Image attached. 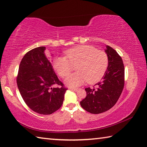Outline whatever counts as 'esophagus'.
Instances as JSON below:
<instances>
[{"label": "esophagus", "mask_w": 147, "mask_h": 147, "mask_svg": "<svg viewBox=\"0 0 147 147\" xmlns=\"http://www.w3.org/2000/svg\"><path fill=\"white\" fill-rule=\"evenodd\" d=\"M70 89L72 90H74V91L76 92V91H78V90L79 89H78V88H70Z\"/></svg>", "instance_id": "34e87169"}]
</instances>
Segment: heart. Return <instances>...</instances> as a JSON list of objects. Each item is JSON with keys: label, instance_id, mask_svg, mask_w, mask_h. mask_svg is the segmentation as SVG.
Wrapping results in <instances>:
<instances>
[{"label": "heart", "instance_id": "b5f03b06", "mask_svg": "<svg viewBox=\"0 0 147 147\" xmlns=\"http://www.w3.org/2000/svg\"><path fill=\"white\" fill-rule=\"evenodd\" d=\"M65 57H57L53 62L54 68L61 77L67 75L75 66L76 73L69 74L65 79L67 85L76 87L87 81L92 84L102 78L109 64L105 53L95 47L82 46L69 49Z\"/></svg>", "mask_w": 147, "mask_h": 147}]
</instances>
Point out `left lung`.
<instances>
[{
    "label": "left lung",
    "instance_id": "obj_1",
    "mask_svg": "<svg viewBox=\"0 0 147 147\" xmlns=\"http://www.w3.org/2000/svg\"><path fill=\"white\" fill-rule=\"evenodd\" d=\"M109 64L101 82L96 87L85 88L87 96L80 105L91 114H100L109 110L115 105L124 87L125 69L121 57L113 48L106 46Z\"/></svg>",
    "mask_w": 147,
    "mask_h": 147
}]
</instances>
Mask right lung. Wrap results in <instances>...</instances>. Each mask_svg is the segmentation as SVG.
Here are the masks:
<instances>
[{
	"instance_id": "add662e5",
	"label": "right lung",
	"mask_w": 147,
	"mask_h": 147,
	"mask_svg": "<svg viewBox=\"0 0 147 147\" xmlns=\"http://www.w3.org/2000/svg\"><path fill=\"white\" fill-rule=\"evenodd\" d=\"M45 51L46 47L40 46L24 56L17 82L26 105L36 113L47 115L61 107L67 89L58 80ZM55 84L61 87L53 88Z\"/></svg>"
}]
</instances>
